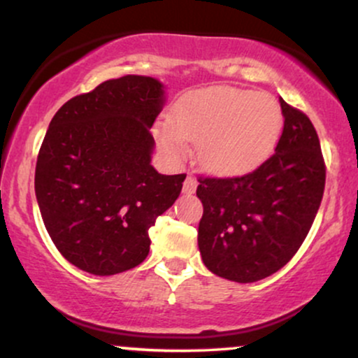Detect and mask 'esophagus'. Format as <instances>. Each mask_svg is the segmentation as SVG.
I'll return each mask as SVG.
<instances>
[{
    "label": "esophagus",
    "instance_id": "34e87169",
    "mask_svg": "<svg viewBox=\"0 0 358 358\" xmlns=\"http://www.w3.org/2000/svg\"><path fill=\"white\" fill-rule=\"evenodd\" d=\"M196 188V180L193 178V176H187L183 182V193H187V195H192L193 192H195Z\"/></svg>",
    "mask_w": 358,
    "mask_h": 358
}]
</instances>
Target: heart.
Wrapping results in <instances>:
<instances>
[{
  "mask_svg": "<svg viewBox=\"0 0 358 358\" xmlns=\"http://www.w3.org/2000/svg\"><path fill=\"white\" fill-rule=\"evenodd\" d=\"M282 127L278 101L266 92L236 87L196 90L176 102L170 119L155 126L158 146L180 159L196 141V159L219 176H239L269 158Z\"/></svg>",
  "mask_w": 358,
  "mask_h": 358,
  "instance_id": "obj_1",
  "label": "heart"
}]
</instances>
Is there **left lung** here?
I'll use <instances>...</instances> for the list:
<instances>
[{"label":"left lung","mask_w":358,"mask_h":358,"mask_svg":"<svg viewBox=\"0 0 358 358\" xmlns=\"http://www.w3.org/2000/svg\"><path fill=\"white\" fill-rule=\"evenodd\" d=\"M276 150L244 176L203 178L199 249L217 276L254 282L279 271L301 248L323 199L327 166L310 117L285 101Z\"/></svg>","instance_id":"8db88e82"}]
</instances>
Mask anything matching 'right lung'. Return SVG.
I'll return each mask as SVG.
<instances>
[{
  "label": "right lung",
  "mask_w": 358,
  "mask_h": 358,
  "mask_svg": "<svg viewBox=\"0 0 358 358\" xmlns=\"http://www.w3.org/2000/svg\"><path fill=\"white\" fill-rule=\"evenodd\" d=\"M163 104L162 82L124 76L72 97L50 121L36 158V202L55 248L85 273L141 264L148 231L182 192L187 175L151 166L150 127Z\"/></svg>",
  "instance_id": "add662e5"
}]
</instances>
